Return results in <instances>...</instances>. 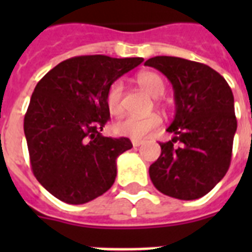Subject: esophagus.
<instances>
[{
	"label": "esophagus",
	"instance_id": "1",
	"mask_svg": "<svg viewBox=\"0 0 252 252\" xmlns=\"http://www.w3.org/2000/svg\"><path fill=\"white\" fill-rule=\"evenodd\" d=\"M132 144H133V146H136V148H137V146H140L142 144V140H138V138H133V140H132Z\"/></svg>",
	"mask_w": 252,
	"mask_h": 252
}]
</instances>
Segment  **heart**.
I'll return each instance as SVG.
<instances>
[{
  "label": "heart",
  "mask_w": 252,
  "mask_h": 252,
  "mask_svg": "<svg viewBox=\"0 0 252 252\" xmlns=\"http://www.w3.org/2000/svg\"><path fill=\"white\" fill-rule=\"evenodd\" d=\"M136 82L142 90L153 98H159L165 93V82L159 74L154 72H142L136 77ZM107 110L114 116H120L124 112L123 106V85L120 81H115L108 87L106 94ZM162 124V119L157 114L148 115L144 118L128 116L114 126L118 134L132 138H144L157 130Z\"/></svg>",
  "instance_id": "heart-1"
}]
</instances>
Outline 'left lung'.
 I'll return each mask as SVG.
<instances>
[{
  "instance_id": "obj_1",
  "label": "left lung",
  "mask_w": 252,
  "mask_h": 252,
  "mask_svg": "<svg viewBox=\"0 0 252 252\" xmlns=\"http://www.w3.org/2000/svg\"><path fill=\"white\" fill-rule=\"evenodd\" d=\"M145 65L167 77L176 106L167 128L174 137L159 142L161 156L150 165V179L158 191L175 199L203 197L230 166L237 130L230 86L211 66L180 57L156 56Z\"/></svg>"
}]
</instances>
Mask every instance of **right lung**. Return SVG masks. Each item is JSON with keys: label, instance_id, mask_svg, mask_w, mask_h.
<instances>
[{"label": "right lung", "instance_id": "1", "mask_svg": "<svg viewBox=\"0 0 252 252\" xmlns=\"http://www.w3.org/2000/svg\"><path fill=\"white\" fill-rule=\"evenodd\" d=\"M144 61L104 55L63 61L37 82L25 115L33 175L61 201L85 204L108 191L129 138L100 134L110 119L108 87Z\"/></svg>", "mask_w": 252, "mask_h": 252}]
</instances>
